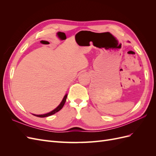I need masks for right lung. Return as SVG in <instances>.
<instances>
[{
    "instance_id": "right-lung-1",
    "label": "right lung",
    "mask_w": 156,
    "mask_h": 156,
    "mask_svg": "<svg viewBox=\"0 0 156 156\" xmlns=\"http://www.w3.org/2000/svg\"><path fill=\"white\" fill-rule=\"evenodd\" d=\"M66 98H67V94H66V95H65V96L64 97L62 102L60 103V104L57 107H56V108H55V109H54L53 111H52L51 112L47 113V114H45V115H34V116H37V117L44 118V117H47V116H51V115H52L55 114L56 112H57L58 111H59L61 109V108H62L63 107V106H64V103H65V102H66Z\"/></svg>"
}]
</instances>
